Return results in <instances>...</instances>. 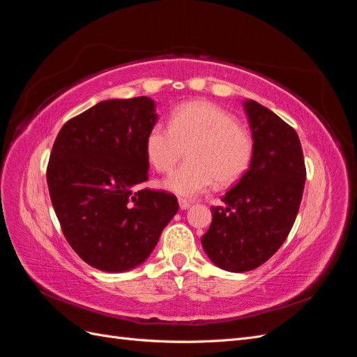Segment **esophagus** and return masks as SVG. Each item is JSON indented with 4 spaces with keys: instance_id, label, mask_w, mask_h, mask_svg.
I'll return each mask as SVG.
<instances>
[{
    "instance_id": "34e87169",
    "label": "esophagus",
    "mask_w": 357,
    "mask_h": 357,
    "mask_svg": "<svg viewBox=\"0 0 357 357\" xmlns=\"http://www.w3.org/2000/svg\"><path fill=\"white\" fill-rule=\"evenodd\" d=\"M178 205H180V208H181V210H186V208H189V207H190V201L180 198V199H178Z\"/></svg>"
}]
</instances>
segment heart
Here are the masks:
<instances>
[{"instance_id":"b5f03b06","label":"heart","mask_w":357,"mask_h":357,"mask_svg":"<svg viewBox=\"0 0 357 357\" xmlns=\"http://www.w3.org/2000/svg\"><path fill=\"white\" fill-rule=\"evenodd\" d=\"M188 149V160L165 180L181 197H195L215 181L222 186L240 180L253 159L250 132L236 119L210 101L178 105L169 126L155 123L146 137L147 159L158 172H169Z\"/></svg>"}]
</instances>
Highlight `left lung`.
Here are the masks:
<instances>
[{"mask_svg": "<svg viewBox=\"0 0 357 357\" xmlns=\"http://www.w3.org/2000/svg\"><path fill=\"white\" fill-rule=\"evenodd\" d=\"M255 152L250 168L226 192L225 207L201 243L222 269L244 273L271 257L295 223L305 183V162L296 131L256 101H245Z\"/></svg>", "mask_w": 357, "mask_h": 357, "instance_id": "left-lung-1", "label": "left lung"}]
</instances>
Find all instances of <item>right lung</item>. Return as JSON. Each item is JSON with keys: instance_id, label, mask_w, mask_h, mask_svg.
<instances>
[{"instance_id": "right-lung-1", "label": "right lung", "mask_w": 357, "mask_h": 357, "mask_svg": "<svg viewBox=\"0 0 357 357\" xmlns=\"http://www.w3.org/2000/svg\"><path fill=\"white\" fill-rule=\"evenodd\" d=\"M158 121L147 96L102 101L61 128L47 164L53 208L73 250L107 273L144 262L178 210L149 180L146 137Z\"/></svg>"}]
</instances>
